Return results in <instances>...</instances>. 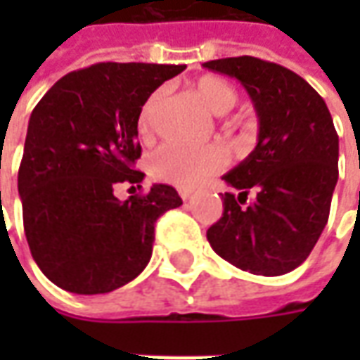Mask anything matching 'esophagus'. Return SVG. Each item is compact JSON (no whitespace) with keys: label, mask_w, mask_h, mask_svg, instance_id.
I'll return each instance as SVG.
<instances>
[{"label":"esophagus","mask_w":360,"mask_h":360,"mask_svg":"<svg viewBox=\"0 0 360 360\" xmlns=\"http://www.w3.org/2000/svg\"><path fill=\"white\" fill-rule=\"evenodd\" d=\"M177 191H179V196L183 198V200H188V198H191V195H193V191L187 187H177Z\"/></svg>","instance_id":"34e87169"}]
</instances>
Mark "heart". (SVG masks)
<instances>
[{
  "mask_svg": "<svg viewBox=\"0 0 360 360\" xmlns=\"http://www.w3.org/2000/svg\"><path fill=\"white\" fill-rule=\"evenodd\" d=\"M195 92L200 98V102L218 115L227 113L239 100V92L233 84L214 75L200 77L195 84ZM160 94H162L160 90L154 92L142 105L141 117H139V133L142 136L150 134L152 113L160 100ZM226 162V152L216 144L195 148V146L169 142L152 152V156L148 158V167L150 173L164 183H172L177 187H195L208 175L219 172Z\"/></svg>",
  "mask_w": 360,
  "mask_h": 360,
  "instance_id": "1",
  "label": "heart"
}]
</instances>
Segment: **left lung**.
Wrapping results in <instances>:
<instances>
[{"mask_svg": "<svg viewBox=\"0 0 360 360\" xmlns=\"http://www.w3.org/2000/svg\"><path fill=\"white\" fill-rule=\"evenodd\" d=\"M206 69L229 75L257 110V148L224 175V214L208 229L212 249L257 276H281L301 266L330 216L338 183L340 139L322 96L302 77L264 59H214ZM252 190L253 202L246 196Z\"/></svg>", "mask_w": 360, "mask_h": 360, "instance_id": "8db88e82", "label": "left lung"}]
</instances>
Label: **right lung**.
Returning <instances> with one entry per match:
<instances>
[{
    "label": "right lung",
    "mask_w": 360,
    "mask_h": 360,
    "mask_svg": "<svg viewBox=\"0 0 360 360\" xmlns=\"http://www.w3.org/2000/svg\"><path fill=\"white\" fill-rule=\"evenodd\" d=\"M185 65L96 63L61 77L32 110L19 167L28 247L56 285L110 293L152 257L156 219L183 204L169 185L121 202V183L141 188L139 117L150 94Z\"/></svg>",
    "instance_id": "1"
}]
</instances>
